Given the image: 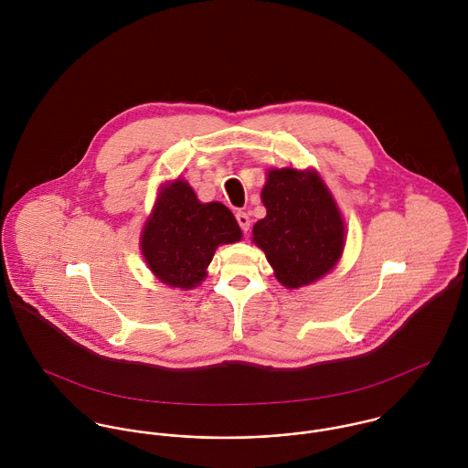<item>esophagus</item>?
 Here are the masks:
<instances>
[{
  "instance_id": "34e87169",
  "label": "esophagus",
  "mask_w": 468,
  "mask_h": 468,
  "mask_svg": "<svg viewBox=\"0 0 468 468\" xmlns=\"http://www.w3.org/2000/svg\"><path fill=\"white\" fill-rule=\"evenodd\" d=\"M236 219H238L241 230H243V232H249V229H250V218H249V214H247V212H238V214H236Z\"/></svg>"
}]
</instances>
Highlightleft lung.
Wrapping results in <instances>:
<instances>
[{
    "mask_svg": "<svg viewBox=\"0 0 468 468\" xmlns=\"http://www.w3.org/2000/svg\"><path fill=\"white\" fill-rule=\"evenodd\" d=\"M261 200L267 216L254 225L252 239L282 286L301 288L334 270L346 245V227L317 171L270 169Z\"/></svg>",
    "mask_w": 468,
    "mask_h": 468,
    "instance_id": "obj_1",
    "label": "left lung"
}]
</instances>
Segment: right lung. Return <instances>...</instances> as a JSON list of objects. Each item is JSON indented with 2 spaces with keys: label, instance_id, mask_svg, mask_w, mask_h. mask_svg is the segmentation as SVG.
<instances>
[{
  "label": "right lung",
  "instance_id": "obj_1",
  "mask_svg": "<svg viewBox=\"0 0 468 468\" xmlns=\"http://www.w3.org/2000/svg\"><path fill=\"white\" fill-rule=\"evenodd\" d=\"M239 239L234 214L219 201L201 203L193 187L178 178L160 189L144 225L140 249L156 279L191 290L207 277L216 249Z\"/></svg>",
  "mask_w": 468,
  "mask_h": 468
}]
</instances>
